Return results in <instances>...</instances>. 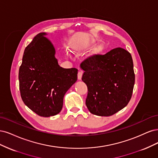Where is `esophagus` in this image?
<instances>
[{
    "label": "esophagus",
    "mask_w": 158,
    "mask_h": 158,
    "mask_svg": "<svg viewBox=\"0 0 158 158\" xmlns=\"http://www.w3.org/2000/svg\"><path fill=\"white\" fill-rule=\"evenodd\" d=\"M82 75H83V72L81 70H79L78 74H77V78L79 80L81 79V77H82Z\"/></svg>",
    "instance_id": "1"
}]
</instances>
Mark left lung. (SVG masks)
<instances>
[{"label":"left lung","mask_w":158,"mask_h":158,"mask_svg":"<svg viewBox=\"0 0 158 158\" xmlns=\"http://www.w3.org/2000/svg\"><path fill=\"white\" fill-rule=\"evenodd\" d=\"M82 81L87 86L86 105L91 114L110 116L128 104L135 85L131 54L116 48L104 55H94L80 65Z\"/></svg>","instance_id":"8db88e82"}]
</instances>
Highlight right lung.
Segmentation results:
<instances>
[{
  "mask_svg": "<svg viewBox=\"0 0 158 158\" xmlns=\"http://www.w3.org/2000/svg\"><path fill=\"white\" fill-rule=\"evenodd\" d=\"M40 33L25 48L19 69V90L24 104L41 117L62 109L64 96L77 80L78 69L60 67L52 42Z\"/></svg>",
  "mask_w": 158,
  "mask_h": 158,
  "instance_id": "1",
  "label": "right lung"
}]
</instances>
